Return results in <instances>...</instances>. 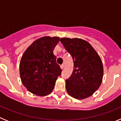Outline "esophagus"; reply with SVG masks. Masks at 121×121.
I'll list each match as a JSON object with an SVG mask.
<instances>
[{
	"label": "esophagus",
	"mask_w": 121,
	"mask_h": 121,
	"mask_svg": "<svg viewBox=\"0 0 121 121\" xmlns=\"http://www.w3.org/2000/svg\"><path fill=\"white\" fill-rule=\"evenodd\" d=\"M60 68H61V69H63L64 67V64H62L60 66Z\"/></svg>",
	"instance_id": "34e87169"
}]
</instances>
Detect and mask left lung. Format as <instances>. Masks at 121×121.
I'll return each mask as SVG.
<instances>
[{
	"instance_id": "8db88e82",
	"label": "left lung",
	"mask_w": 121,
	"mask_h": 121,
	"mask_svg": "<svg viewBox=\"0 0 121 121\" xmlns=\"http://www.w3.org/2000/svg\"><path fill=\"white\" fill-rule=\"evenodd\" d=\"M65 50L72 56L74 70L66 80L68 95L78 99L88 98L102 83L104 68L99 54L86 40L79 38H61Z\"/></svg>"
}]
</instances>
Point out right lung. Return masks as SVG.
<instances>
[{"mask_svg": "<svg viewBox=\"0 0 121 121\" xmlns=\"http://www.w3.org/2000/svg\"><path fill=\"white\" fill-rule=\"evenodd\" d=\"M59 37L44 36L33 42L22 56L19 71L22 84L33 94L44 96L51 93L61 69L53 54Z\"/></svg>", "mask_w": 121, "mask_h": 121, "instance_id": "right-lung-1", "label": "right lung"}]
</instances>
